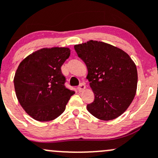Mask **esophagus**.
Segmentation results:
<instances>
[{
  "label": "esophagus",
  "mask_w": 158,
  "mask_h": 158,
  "mask_svg": "<svg viewBox=\"0 0 158 158\" xmlns=\"http://www.w3.org/2000/svg\"><path fill=\"white\" fill-rule=\"evenodd\" d=\"M85 89V85L84 83H80V84H79V86L77 87L78 92H82V91H83Z\"/></svg>",
  "instance_id": "esophagus-1"
}]
</instances>
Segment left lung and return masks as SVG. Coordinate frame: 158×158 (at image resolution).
<instances>
[{
    "mask_svg": "<svg viewBox=\"0 0 158 158\" xmlns=\"http://www.w3.org/2000/svg\"><path fill=\"white\" fill-rule=\"evenodd\" d=\"M78 56L88 69L95 94L87 109L95 118L109 121L125 112L135 98L138 73L135 63L121 49L100 41L75 45Z\"/></svg>",
    "mask_w": 158,
    "mask_h": 158,
    "instance_id": "obj_1",
    "label": "left lung"
}]
</instances>
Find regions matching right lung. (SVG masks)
Returning a JSON list of instances; mask_svg holds the SVG:
<instances>
[{"instance_id": "add662e5", "label": "right lung", "mask_w": 158, "mask_h": 158, "mask_svg": "<svg viewBox=\"0 0 158 158\" xmlns=\"http://www.w3.org/2000/svg\"><path fill=\"white\" fill-rule=\"evenodd\" d=\"M65 47L41 49L19 65L14 76L16 95L26 112L35 120L48 122L66 109L73 90L65 86L61 66L69 58Z\"/></svg>"}]
</instances>
